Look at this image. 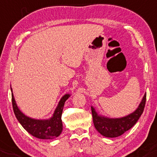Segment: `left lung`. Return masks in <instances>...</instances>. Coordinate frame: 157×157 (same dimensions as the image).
I'll return each mask as SVG.
<instances>
[{
	"label": "left lung",
	"instance_id": "obj_1",
	"mask_svg": "<svg viewBox=\"0 0 157 157\" xmlns=\"http://www.w3.org/2000/svg\"><path fill=\"white\" fill-rule=\"evenodd\" d=\"M146 103V94L144 96L141 102L139 104L138 109L132 113L128 115L125 117L109 119L100 116L95 111L94 108L91 106L92 117L95 128L99 133L106 138H116L135 125L138 120L143 113Z\"/></svg>",
	"mask_w": 157,
	"mask_h": 157
}]
</instances>
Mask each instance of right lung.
Segmentation results:
<instances>
[{
    "label": "right lung",
    "instance_id": "add662e5",
    "mask_svg": "<svg viewBox=\"0 0 157 157\" xmlns=\"http://www.w3.org/2000/svg\"><path fill=\"white\" fill-rule=\"evenodd\" d=\"M69 96L70 94H65L61 98L52 117L46 120L34 119L24 115L19 110L12 94L13 109L17 120L30 135L40 139H53L59 136L62 132L63 123L61 116L64 103Z\"/></svg>",
    "mask_w": 157,
    "mask_h": 157
}]
</instances>
